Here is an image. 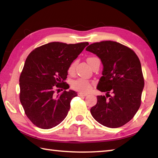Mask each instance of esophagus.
I'll list each match as a JSON object with an SVG mask.
<instances>
[{
	"label": "esophagus",
	"instance_id": "obj_1",
	"mask_svg": "<svg viewBox=\"0 0 158 158\" xmlns=\"http://www.w3.org/2000/svg\"><path fill=\"white\" fill-rule=\"evenodd\" d=\"M78 95H79V96H86V95H87V93L79 92V93H78Z\"/></svg>",
	"mask_w": 158,
	"mask_h": 158
}]
</instances>
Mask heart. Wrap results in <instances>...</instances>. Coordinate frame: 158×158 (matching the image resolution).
I'll return each mask as SVG.
<instances>
[{
	"label": "heart",
	"mask_w": 158,
	"mask_h": 158,
	"mask_svg": "<svg viewBox=\"0 0 158 158\" xmlns=\"http://www.w3.org/2000/svg\"><path fill=\"white\" fill-rule=\"evenodd\" d=\"M93 58H95L94 57L89 58L87 59V62L89 63L90 60H91L92 59H93ZM75 65H76V61H74V62H73L70 65H69L68 68L69 73H73L74 70V68H75ZM72 87H73V89L78 90V91L82 92V93H87L91 89L92 84L91 83L88 81V80L80 78L77 80H74V81L72 83Z\"/></svg>",
	"instance_id": "1"
}]
</instances>
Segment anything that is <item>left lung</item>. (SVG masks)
Here are the masks:
<instances>
[{
    "label": "left lung",
    "instance_id": "1",
    "mask_svg": "<svg viewBox=\"0 0 158 158\" xmlns=\"http://www.w3.org/2000/svg\"><path fill=\"white\" fill-rule=\"evenodd\" d=\"M85 50L102 61V76L97 89L106 93V96H97L90 113L104 126L121 127L132 118L141 105L144 80L140 60L134 51L114 41L95 42Z\"/></svg>",
    "mask_w": 158,
    "mask_h": 158
}]
</instances>
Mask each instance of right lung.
Masks as SVG:
<instances>
[{
	"label": "right lung",
	"instance_id": "right-lung-1",
	"mask_svg": "<svg viewBox=\"0 0 158 158\" xmlns=\"http://www.w3.org/2000/svg\"><path fill=\"white\" fill-rule=\"evenodd\" d=\"M87 45L53 42L28 56L19 78V98L26 115L37 127L51 129L65 118L77 94L69 90L56 95L55 90L69 89L65 81L69 66Z\"/></svg>",
	"mask_w": 158,
	"mask_h": 158
}]
</instances>
